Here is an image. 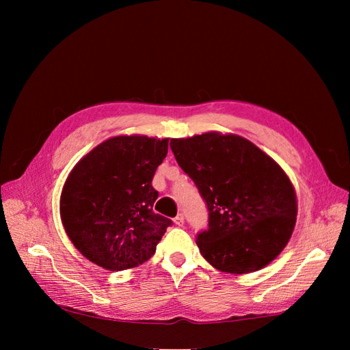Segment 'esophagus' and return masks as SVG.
Instances as JSON below:
<instances>
[{"label": "esophagus", "mask_w": 350, "mask_h": 350, "mask_svg": "<svg viewBox=\"0 0 350 350\" xmlns=\"http://www.w3.org/2000/svg\"><path fill=\"white\" fill-rule=\"evenodd\" d=\"M174 224L176 226H183L184 225V216L183 215H178L175 219H174Z\"/></svg>", "instance_id": "obj_1"}]
</instances>
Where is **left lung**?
Masks as SVG:
<instances>
[{
    "label": "left lung",
    "instance_id": "obj_1",
    "mask_svg": "<svg viewBox=\"0 0 350 350\" xmlns=\"http://www.w3.org/2000/svg\"><path fill=\"white\" fill-rule=\"evenodd\" d=\"M171 149L208 208V229L197 235L201 256L232 274L257 271L276 258L298 215L295 188L280 165L230 133L172 139Z\"/></svg>",
    "mask_w": 350,
    "mask_h": 350
}]
</instances>
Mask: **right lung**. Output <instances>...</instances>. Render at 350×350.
I'll return each instance as SVG.
<instances>
[{
	"instance_id": "add662e5",
	"label": "right lung",
	"mask_w": 350,
	"mask_h": 350,
	"mask_svg": "<svg viewBox=\"0 0 350 350\" xmlns=\"http://www.w3.org/2000/svg\"><path fill=\"white\" fill-rule=\"evenodd\" d=\"M169 139L140 134L102 142L71 169L59 198L66 234L83 257L111 271L140 266L172 220L153 211L152 179Z\"/></svg>"
}]
</instances>
